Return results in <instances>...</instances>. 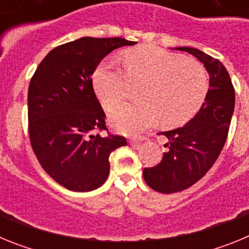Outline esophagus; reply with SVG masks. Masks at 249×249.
<instances>
[{"label": "esophagus", "instance_id": "34e87169", "mask_svg": "<svg viewBox=\"0 0 249 249\" xmlns=\"http://www.w3.org/2000/svg\"><path fill=\"white\" fill-rule=\"evenodd\" d=\"M143 141H146V137H137V138H131L129 140V143L133 147H138Z\"/></svg>", "mask_w": 249, "mask_h": 249}]
</instances>
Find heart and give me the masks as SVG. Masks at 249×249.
Wrapping results in <instances>:
<instances>
[{
    "label": "heart",
    "mask_w": 249,
    "mask_h": 249,
    "mask_svg": "<svg viewBox=\"0 0 249 249\" xmlns=\"http://www.w3.org/2000/svg\"><path fill=\"white\" fill-rule=\"evenodd\" d=\"M123 67L103 61L93 74V86L106 109H113L128 97L131 86H140V102L122 106L111 113L121 132L137 133L157 122L164 127L186 124L198 113L210 91L203 66L183 54L155 46L127 51Z\"/></svg>",
    "instance_id": "1"
}]
</instances>
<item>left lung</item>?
Here are the masks:
<instances>
[{"instance_id":"1","label":"left lung","mask_w":249,"mask_h":249,"mask_svg":"<svg viewBox=\"0 0 249 249\" xmlns=\"http://www.w3.org/2000/svg\"><path fill=\"white\" fill-rule=\"evenodd\" d=\"M201 61L210 74V91L199 112L183 127L162 132L164 144L160 163L143 169L152 190L181 192L198 182L214 164L223 148L234 109V87L227 70L217 58L197 48L179 47Z\"/></svg>"}]
</instances>
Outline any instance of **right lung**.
Masks as SVG:
<instances>
[{
    "label": "right lung",
    "mask_w": 249,
    "mask_h": 249,
    "mask_svg": "<svg viewBox=\"0 0 249 249\" xmlns=\"http://www.w3.org/2000/svg\"><path fill=\"white\" fill-rule=\"evenodd\" d=\"M133 43L120 37H82L50 51L31 78V147L42 168L67 190L89 192L102 186L111 152L127 146L123 136L107 129L92 74L109 52ZM101 130L109 135L101 136Z\"/></svg>",
    "instance_id": "obj_1"
}]
</instances>
